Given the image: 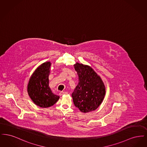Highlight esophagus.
Returning <instances> with one entry per match:
<instances>
[{
  "label": "esophagus",
  "instance_id": "obj_1",
  "mask_svg": "<svg viewBox=\"0 0 147 147\" xmlns=\"http://www.w3.org/2000/svg\"><path fill=\"white\" fill-rule=\"evenodd\" d=\"M61 96L63 95H67L68 94V92L67 91H61L59 92V94Z\"/></svg>",
  "mask_w": 147,
  "mask_h": 147
}]
</instances>
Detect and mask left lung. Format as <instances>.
Returning <instances> with one entry per match:
<instances>
[{"mask_svg": "<svg viewBox=\"0 0 147 147\" xmlns=\"http://www.w3.org/2000/svg\"><path fill=\"white\" fill-rule=\"evenodd\" d=\"M74 66L79 77L78 84L71 94L74 104L81 112L94 111L105 96L104 83L90 67L78 63Z\"/></svg>", "mask_w": 147, "mask_h": 147, "instance_id": "obj_1", "label": "left lung"}]
</instances>
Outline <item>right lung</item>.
<instances>
[{
	"instance_id": "obj_1",
	"label": "right lung",
	"mask_w": 147,
	"mask_h": 147,
	"mask_svg": "<svg viewBox=\"0 0 147 147\" xmlns=\"http://www.w3.org/2000/svg\"><path fill=\"white\" fill-rule=\"evenodd\" d=\"M50 66L49 62L39 66L30 78L28 86L29 96L36 105L43 108L55 104L59 98L49 88Z\"/></svg>"
}]
</instances>
